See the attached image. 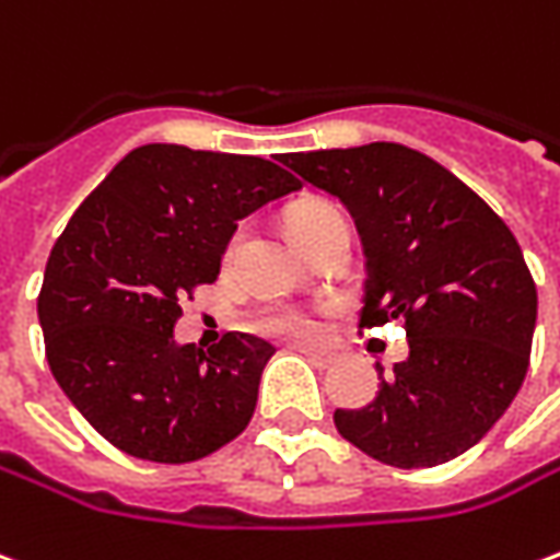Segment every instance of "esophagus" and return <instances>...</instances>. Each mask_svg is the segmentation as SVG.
I'll return each instance as SVG.
<instances>
[{
	"mask_svg": "<svg viewBox=\"0 0 560 560\" xmlns=\"http://www.w3.org/2000/svg\"><path fill=\"white\" fill-rule=\"evenodd\" d=\"M296 351H303L308 361L318 363V366H334L342 361V354L336 348H312V346H296Z\"/></svg>",
	"mask_w": 560,
	"mask_h": 560,
	"instance_id": "esophagus-1",
	"label": "esophagus"
}]
</instances>
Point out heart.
<instances>
[{"instance_id": "heart-1", "label": "heart", "mask_w": 560, "mask_h": 560, "mask_svg": "<svg viewBox=\"0 0 560 560\" xmlns=\"http://www.w3.org/2000/svg\"><path fill=\"white\" fill-rule=\"evenodd\" d=\"M336 221H346L339 209H334L330 202H318V199H312V202H303L296 212L291 214V226L293 233L300 236L303 245H312V242L318 240L320 233L327 230ZM240 242L242 233H233V240L226 245V260H233L236 252H240ZM254 327L257 330H264V334L272 336H306L312 330V320L303 308H293V306H267L260 308V315L254 318Z\"/></svg>"}]
</instances>
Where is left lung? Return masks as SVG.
Instances as JSON below:
<instances>
[{
	"mask_svg": "<svg viewBox=\"0 0 560 560\" xmlns=\"http://www.w3.org/2000/svg\"><path fill=\"white\" fill-rule=\"evenodd\" d=\"M279 163L342 199L366 254L358 327L402 320L409 358L378 370L363 409H336L342 440L388 467H436L482 440L530 363L537 284L512 230L457 175L406 144L373 142Z\"/></svg>",
	"mask_w": 560,
	"mask_h": 560,
	"instance_id": "1",
	"label": "left lung"
}]
</instances>
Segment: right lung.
<instances>
[{
	"instance_id": "right-lung-1",
	"label": "right lung",
	"mask_w": 560,
	"mask_h": 560,
	"mask_svg": "<svg viewBox=\"0 0 560 560\" xmlns=\"http://www.w3.org/2000/svg\"><path fill=\"white\" fill-rule=\"evenodd\" d=\"M300 187L264 158L142 144L78 206L50 248L38 324L57 385L115 448L187 464L248 428L276 348L226 334L202 351L175 346L172 327L218 279L236 221Z\"/></svg>"
}]
</instances>
